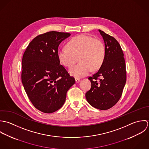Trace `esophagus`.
<instances>
[{
  "label": "esophagus",
  "instance_id": "obj_1",
  "mask_svg": "<svg viewBox=\"0 0 149 149\" xmlns=\"http://www.w3.org/2000/svg\"><path fill=\"white\" fill-rule=\"evenodd\" d=\"M75 82H76V83H78V82H80V79L76 78H75Z\"/></svg>",
  "mask_w": 149,
  "mask_h": 149
}]
</instances>
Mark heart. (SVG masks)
Here are the masks:
<instances>
[{
  "label": "heart",
  "instance_id": "obj_1",
  "mask_svg": "<svg viewBox=\"0 0 149 149\" xmlns=\"http://www.w3.org/2000/svg\"><path fill=\"white\" fill-rule=\"evenodd\" d=\"M67 48H60L58 58L60 63L70 68L79 58L80 63L69 70L70 74L75 77H83L91 71L100 68L105 58L104 43L92 36L81 34L72 38L66 45Z\"/></svg>",
  "mask_w": 149,
  "mask_h": 149
}]
</instances>
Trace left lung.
I'll list each match as a JSON object with an SVG mask.
<instances>
[{
	"label": "left lung",
	"mask_w": 149,
	"mask_h": 149,
	"mask_svg": "<svg viewBox=\"0 0 149 149\" xmlns=\"http://www.w3.org/2000/svg\"><path fill=\"white\" fill-rule=\"evenodd\" d=\"M98 31L105 43V58L98 71L88 78L91 86L85 96L94 108L107 110L113 107L122 95L126 82L125 63L118 41L103 31Z\"/></svg>",
	"instance_id": "8db88e82"
}]
</instances>
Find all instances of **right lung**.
Listing matches in <instances>:
<instances>
[{
    "mask_svg": "<svg viewBox=\"0 0 149 149\" xmlns=\"http://www.w3.org/2000/svg\"><path fill=\"white\" fill-rule=\"evenodd\" d=\"M70 35L55 31L38 35L30 42L23 55L24 88L34 107L45 113L62 107L67 91L75 82L58 58L60 44Z\"/></svg>",
    "mask_w": 149,
    "mask_h": 149,
    "instance_id": "right-lung-1",
    "label": "right lung"
}]
</instances>
